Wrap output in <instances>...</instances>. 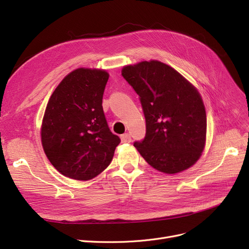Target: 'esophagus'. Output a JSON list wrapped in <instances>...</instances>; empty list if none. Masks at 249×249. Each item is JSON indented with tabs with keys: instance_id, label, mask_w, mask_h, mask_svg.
Instances as JSON below:
<instances>
[{
	"instance_id": "1",
	"label": "esophagus",
	"mask_w": 249,
	"mask_h": 249,
	"mask_svg": "<svg viewBox=\"0 0 249 249\" xmlns=\"http://www.w3.org/2000/svg\"><path fill=\"white\" fill-rule=\"evenodd\" d=\"M121 141L122 142H130L131 141V136L129 133H124L121 135Z\"/></svg>"
}]
</instances>
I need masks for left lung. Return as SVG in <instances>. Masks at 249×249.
<instances>
[{
  "instance_id": "8db88e82",
  "label": "left lung",
  "mask_w": 249,
  "mask_h": 249,
  "mask_svg": "<svg viewBox=\"0 0 249 249\" xmlns=\"http://www.w3.org/2000/svg\"><path fill=\"white\" fill-rule=\"evenodd\" d=\"M140 96L145 136L134 146L152 167L173 174L194 165L204 150L206 113L198 90L178 71L158 60L122 70Z\"/></svg>"
}]
</instances>
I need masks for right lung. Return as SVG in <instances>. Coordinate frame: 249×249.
<instances>
[{
    "label": "right lung",
    "mask_w": 249,
    "mask_h": 249,
    "mask_svg": "<svg viewBox=\"0 0 249 249\" xmlns=\"http://www.w3.org/2000/svg\"><path fill=\"white\" fill-rule=\"evenodd\" d=\"M108 73L77 69L52 93L43 118L44 152L64 177L88 180L112 161L120 137L109 130L103 108Z\"/></svg>",
    "instance_id": "obj_1"
}]
</instances>
